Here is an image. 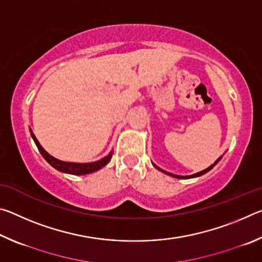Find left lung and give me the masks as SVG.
I'll return each mask as SVG.
<instances>
[{
	"label": "left lung",
	"mask_w": 262,
	"mask_h": 262,
	"mask_svg": "<svg viewBox=\"0 0 262 262\" xmlns=\"http://www.w3.org/2000/svg\"><path fill=\"white\" fill-rule=\"evenodd\" d=\"M221 158H222V156L221 157H219L217 158V161L212 164V165H210L209 167H207V168H205V170H202V171H200V172H198V173H194V174H190V176H178V174H173V173H170V172H167V171H164V170H162L161 167H158L156 164H154L152 163V165L157 168V170H159L161 172H163V173H165V174H167V176H171V177H173V178H178V179H190V178H196V177H200V176H202V174H205V173H207V172H209L212 167H214L217 163H219L220 161H221Z\"/></svg>",
	"instance_id": "left-lung-1"
}]
</instances>
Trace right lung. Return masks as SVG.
Here are the masks:
<instances>
[{"label": "right lung", "mask_w": 262, "mask_h": 262, "mask_svg": "<svg viewBox=\"0 0 262 262\" xmlns=\"http://www.w3.org/2000/svg\"><path fill=\"white\" fill-rule=\"evenodd\" d=\"M30 133H31V136H32L35 145H37L39 151H40V154L42 155V157L46 159L47 163L54 167L55 170L63 172V173L74 174V176H83V174L92 173V172H96V171L100 170L101 167H104L106 164L111 161V158H112L113 151H111L107 156H105L104 158L99 159V161L91 162V163H74V162L60 161V159L53 157L52 155L48 154L46 150L41 147L40 143H39V141L37 140V137L34 136L33 132L31 128H30Z\"/></svg>", "instance_id": "1"}]
</instances>
